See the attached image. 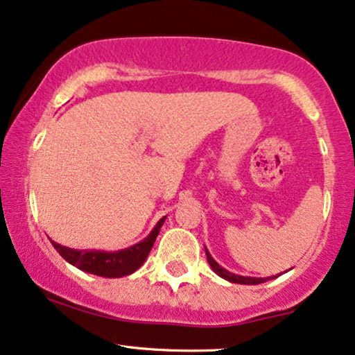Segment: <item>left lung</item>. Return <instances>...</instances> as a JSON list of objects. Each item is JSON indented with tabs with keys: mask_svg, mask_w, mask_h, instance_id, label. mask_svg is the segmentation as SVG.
<instances>
[{
	"mask_svg": "<svg viewBox=\"0 0 355 355\" xmlns=\"http://www.w3.org/2000/svg\"><path fill=\"white\" fill-rule=\"evenodd\" d=\"M205 254H207L208 263H210L213 271H215V273H216L218 276H221L223 279L231 281V283H237V284H261V283H265V281L271 279V276H270V278H249V276H239V275L230 273V271L225 270V268H221V266L218 265L216 261L211 259V255L208 254L207 249H205Z\"/></svg>",
	"mask_w": 355,
	"mask_h": 355,
	"instance_id": "1",
	"label": "left lung"
}]
</instances>
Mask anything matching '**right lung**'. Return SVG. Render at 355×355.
Listing matches in <instances>:
<instances>
[{"label":"right lung","mask_w":355,"mask_h":355,"mask_svg":"<svg viewBox=\"0 0 355 355\" xmlns=\"http://www.w3.org/2000/svg\"><path fill=\"white\" fill-rule=\"evenodd\" d=\"M163 223L164 218L158 221V225L153 227V231L142 242L119 252L74 250L56 244L53 241L51 244L62 259L69 261L71 265L77 266V268H80L82 271H87V273L96 276H103V278H121V276L134 273L135 270L142 266L145 259L150 254V250H152L155 239H157L159 227L163 226Z\"/></svg>","instance_id":"obj_1"}]
</instances>
